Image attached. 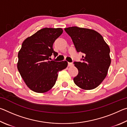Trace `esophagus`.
I'll return each mask as SVG.
<instances>
[{
	"instance_id": "1",
	"label": "esophagus",
	"mask_w": 127,
	"mask_h": 127,
	"mask_svg": "<svg viewBox=\"0 0 127 127\" xmlns=\"http://www.w3.org/2000/svg\"><path fill=\"white\" fill-rule=\"evenodd\" d=\"M73 65V64L72 63H68V66H72Z\"/></svg>"
}]
</instances>
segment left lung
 I'll return each instance as SVG.
<instances>
[{
    "label": "left lung",
    "mask_w": 127,
    "mask_h": 127,
    "mask_svg": "<svg viewBox=\"0 0 127 127\" xmlns=\"http://www.w3.org/2000/svg\"><path fill=\"white\" fill-rule=\"evenodd\" d=\"M77 52L83 54L81 62H74L78 73L75 84L83 90L97 87L106 77L111 63L110 48L102 36L93 30L77 26L64 29Z\"/></svg>",
    "instance_id": "1"
}]
</instances>
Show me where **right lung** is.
I'll list each match as a JSON object with an SVG mask.
<instances>
[{
	"instance_id": "1",
	"label": "right lung",
	"mask_w": 127,
	"mask_h": 127,
	"mask_svg": "<svg viewBox=\"0 0 127 127\" xmlns=\"http://www.w3.org/2000/svg\"><path fill=\"white\" fill-rule=\"evenodd\" d=\"M63 33L61 28H44L27 37L19 51L17 68L30 89L37 93L50 90L55 84L58 72L66 68V61H49L54 51L53 44Z\"/></svg>"
}]
</instances>
